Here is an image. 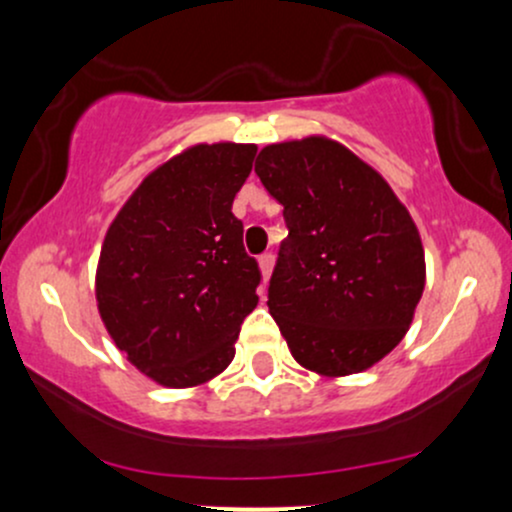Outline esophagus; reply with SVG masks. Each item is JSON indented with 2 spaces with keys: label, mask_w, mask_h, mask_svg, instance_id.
<instances>
[{
  "label": "esophagus",
  "mask_w": 512,
  "mask_h": 512,
  "mask_svg": "<svg viewBox=\"0 0 512 512\" xmlns=\"http://www.w3.org/2000/svg\"><path fill=\"white\" fill-rule=\"evenodd\" d=\"M272 264H274L272 252H264V255H260V269H262L264 279H269V272H272Z\"/></svg>",
  "instance_id": "1"
}]
</instances>
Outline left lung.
Listing matches in <instances>:
<instances>
[{
	"label": "left lung",
	"instance_id": "1",
	"mask_svg": "<svg viewBox=\"0 0 512 512\" xmlns=\"http://www.w3.org/2000/svg\"><path fill=\"white\" fill-rule=\"evenodd\" d=\"M264 190L284 207L269 313L303 368L361 373L407 334L426 284L424 245L378 170L325 137L264 146Z\"/></svg>",
	"mask_w": 512,
	"mask_h": 512
}]
</instances>
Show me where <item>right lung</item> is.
<instances>
[{
    "label": "right lung",
    "instance_id": "right-lung-1",
    "mask_svg": "<svg viewBox=\"0 0 512 512\" xmlns=\"http://www.w3.org/2000/svg\"><path fill=\"white\" fill-rule=\"evenodd\" d=\"M255 144H197L146 178L110 223L96 274L105 330L142 373L192 387L236 356L260 267L233 199Z\"/></svg>",
    "mask_w": 512,
    "mask_h": 512
}]
</instances>
